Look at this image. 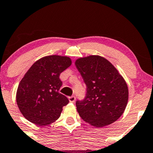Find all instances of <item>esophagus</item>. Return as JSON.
<instances>
[{
    "label": "esophagus",
    "instance_id": "1",
    "mask_svg": "<svg viewBox=\"0 0 153 153\" xmlns=\"http://www.w3.org/2000/svg\"><path fill=\"white\" fill-rule=\"evenodd\" d=\"M68 100H69V102H75V96H71V97H68Z\"/></svg>",
    "mask_w": 153,
    "mask_h": 153
}]
</instances>
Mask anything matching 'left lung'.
I'll use <instances>...</instances> for the list:
<instances>
[{
  "label": "left lung",
  "instance_id": "left-lung-1",
  "mask_svg": "<svg viewBox=\"0 0 153 153\" xmlns=\"http://www.w3.org/2000/svg\"><path fill=\"white\" fill-rule=\"evenodd\" d=\"M75 64L87 86L85 98L76 102L81 118L96 128L118 120L126 108L129 92L116 68L97 55L79 58Z\"/></svg>",
  "mask_w": 153,
  "mask_h": 153
}]
</instances>
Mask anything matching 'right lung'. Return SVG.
I'll list each match as a JSON object with an SVG mask.
<instances>
[{"label":"right lung","mask_w":153,"mask_h":153,"mask_svg":"<svg viewBox=\"0 0 153 153\" xmlns=\"http://www.w3.org/2000/svg\"><path fill=\"white\" fill-rule=\"evenodd\" d=\"M71 64L70 57L58 55L45 56L34 62L16 92L18 107L25 118L43 126L60 117L62 107L69 100L59 93L62 85L59 77Z\"/></svg>","instance_id":"obj_1"}]
</instances>
